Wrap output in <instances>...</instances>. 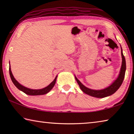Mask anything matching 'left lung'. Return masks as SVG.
<instances>
[{"label": "left lung", "instance_id": "obj_1", "mask_svg": "<svg viewBox=\"0 0 134 134\" xmlns=\"http://www.w3.org/2000/svg\"><path fill=\"white\" fill-rule=\"evenodd\" d=\"M121 54L122 57V64L120 71V73H119V75L118 78L108 87L105 88V89L102 90L90 89L89 88L85 86L84 85L78 80L77 78L75 76L76 81L77 82L78 84L79 85V87H80L81 89L82 90V92L86 93V94H88L92 97H94L97 98H104L106 97L113 94V93H115L116 91L119 89V87H120L122 83H123L125 76V72H126V59H125V58L123 55V50H122L121 47Z\"/></svg>", "mask_w": 134, "mask_h": 134}]
</instances>
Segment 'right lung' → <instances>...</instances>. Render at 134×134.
<instances>
[{"label":"right lung","mask_w":134,"mask_h":134,"mask_svg":"<svg viewBox=\"0 0 134 134\" xmlns=\"http://www.w3.org/2000/svg\"><path fill=\"white\" fill-rule=\"evenodd\" d=\"M9 73H10V78L11 79V81L13 82L14 85L18 88L19 90H20L22 92H23L25 94H26L27 95H30V96H38V95H43L45 94L48 93V92H50V90L52 89L54 85H55L56 83V78L58 77V75H57L55 79L51 82V83L48 85V86L45 87L43 89H29V88H27L24 86L23 85H22L20 84L19 82L17 81L16 79L14 78V76L12 74V72L11 71V67L10 66L9 67Z\"/></svg>","instance_id":"1"}]
</instances>
